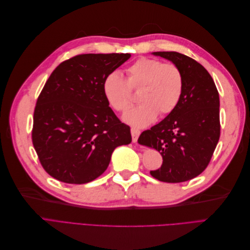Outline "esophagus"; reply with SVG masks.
<instances>
[{
  "label": "esophagus",
  "instance_id": "obj_1",
  "mask_svg": "<svg viewBox=\"0 0 250 250\" xmlns=\"http://www.w3.org/2000/svg\"><path fill=\"white\" fill-rule=\"evenodd\" d=\"M140 130L137 129V128H131V137H132V142L137 143L138 139L140 137Z\"/></svg>",
  "mask_w": 250,
  "mask_h": 250
}]
</instances>
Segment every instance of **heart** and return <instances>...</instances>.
I'll return each instance as SVG.
<instances>
[{"instance_id": "1", "label": "heart", "mask_w": 250, "mask_h": 250, "mask_svg": "<svg viewBox=\"0 0 250 250\" xmlns=\"http://www.w3.org/2000/svg\"><path fill=\"white\" fill-rule=\"evenodd\" d=\"M127 80L119 72H111L104 78L102 93L109 106L124 111L130 105V88H139L138 99L142 103L123 116L127 124L142 128L158 116L172 112L184 90V76L173 63H163L154 58L142 57L127 67Z\"/></svg>"}]
</instances>
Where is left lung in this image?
I'll return each instance as SVG.
<instances>
[{
    "label": "left lung",
    "instance_id": "8db88e82",
    "mask_svg": "<svg viewBox=\"0 0 250 250\" xmlns=\"http://www.w3.org/2000/svg\"><path fill=\"white\" fill-rule=\"evenodd\" d=\"M179 67L184 90L172 112L142 132L139 144L157 150L162 167L150 171L164 183H184L208 167L220 138V100L208 72L191 57L177 52H153Z\"/></svg>",
    "mask_w": 250,
    "mask_h": 250
}]
</instances>
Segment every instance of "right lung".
I'll list each match as a JSON object with an SVG mask.
<instances>
[{"label":"right lung","instance_id":"right-lung-1","mask_svg":"<svg viewBox=\"0 0 250 250\" xmlns=\"http://www.w3.org/2000/svg\"><path fill=\"white\" fill-rule=\"evenodd\" d=\"M130 54H82L53 71L37 99L32 142L46 172L82 185L107 169L117 147L131 143L130 127L117 118L102 93L106 75Z\"/></svg>","mask_w":250,"mask_h":250}]
</instances>
